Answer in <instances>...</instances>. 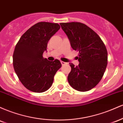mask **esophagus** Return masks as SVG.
<instances>
[{"label":"esophagus","instance_id":"obj_1","mask_svg":"<svg viewBox=\"0 0 123 123\" xmlns=\"http://www.w3.org/2000/svg\"><path fill=\"white\" fill-rule=\"evenodd\" d=\"M61 64L62 65H63L66 64V62H63V61H61Z\"/></svg>","mask_w":123,"mask_h":123}]
</instances>
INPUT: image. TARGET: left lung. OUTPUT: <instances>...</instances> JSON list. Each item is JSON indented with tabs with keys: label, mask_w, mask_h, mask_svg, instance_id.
<instances>
[{
	"label": "left lung",
	"mask_w": 123,
	"mask_h": 123,
	"mask_svg": "<svg viewBox=\"0 0 123 123\" xmlns=\"http://www.w3.org/2000/svg\"><path fill=\"white\" fill-rule=\"evenodd\" d=\"M70 46L78 51L79 64L70 63L68 80L72 88L84 92L95 87L102 79L108 64V52L104 42L92 29L77 22L60 23Z\"/></svg>",
	"instance_id": "8db88e82"
}]
</instances>
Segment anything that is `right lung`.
<instances>
[{
	"instance_id": "add662e5",
	"label": "right lung",
	"mask_w": 123,
	"mask_h": 123,
	"mask_svg": "<svg viewBox=\"0 0 123 123\" xmlns=\"http://www.w3.org/2000/svg\"><path fill=\"white\" fill-rule=\"evenodd\" d=\"M60 29L58 24L38 22L22 35L15 46L14 69L21 83L32 92H43L50 88L61 67L58 60L50 61L43 57L48 42Z\"/></svg>"
}]
</instances>
